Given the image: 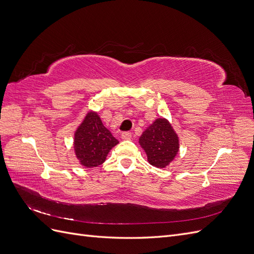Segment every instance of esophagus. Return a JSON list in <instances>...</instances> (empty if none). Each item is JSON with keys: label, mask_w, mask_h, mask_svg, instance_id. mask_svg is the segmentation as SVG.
Here are the masks:
<instances>
[{"label": "esophagus", "mask_w": 254, "mask_h": 254, "mask_svg": "<svg viewBox=\"0 0 254 254\" xmlns=\"http://www.w3.org/2000/svg\"><path fill=\"white\" fill-rule=\"evenodd\" d=\"M122 139L125 140V141L130 140V139H131V132H129V131L123 132V133H122Z\"/></svg>", "instance_id": "esophagus-1"}]
</instances>
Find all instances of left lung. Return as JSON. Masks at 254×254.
Returning a JSON list of instances; mask_svg holds the SVG:
<instances>
[{
  "instance_id": "8db88e82",
  "label": "left lung",
  "mask_w": 254,
  "mask_h": 254,
  "mask_svg": "<svg viewBox=\"0 0 254 254\" xmlns=\"http://www.w3.org/2000/svg\"><path fill=\"white\" fill-rule=\"evenodd\" d=\"M139 143L147 155L149 164L164 168L175 159L179 150L178 135L165 119H158L145 130Z\"/></svg>"
}]
</instances>
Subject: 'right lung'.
Here are the masks:
<instances>
[{
	"label": "right lung",
	"instance_id": "1",
	"mask_svg": "<svg viewBox=\"0 0 254 254\" xmlns=\"http://www.w3.org/2000/svg\"><path fill=\"white\" fill-rule=\"evenodd\" d=\"M119 143L96 112H89L75 131L74 150L81 165L96 167L105 162L108 152Z\"/></svg>",
	"mask_w": 254,
	"mask_h": 254
}]
</instances>
